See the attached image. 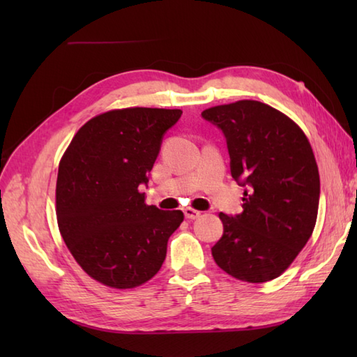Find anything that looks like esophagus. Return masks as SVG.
Segmentation results:
<instances>
[{
    "label": "esophagus",
    "instance_id": "1",
    "mask_svg": "<svg viewBox=\"0 0 357 357\" xmlns=\"http://www.w3.org/2000/svg\"><path fill=\"white\" fill-rule=\"evenodd\" d=\"M184 215L187 219H198L201 216V211L199 210H195L192 207H185L184 208Z\"/></svg>",
    "mask_w": 357,
    "mask_h": 357
}]
</instances>
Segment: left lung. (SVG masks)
Instances as JSON below:
<instances>
[{"mask_svg": "<svg viewBox=\"0 0 357 357\" xmlns=\"http://www.w3.org/2000/svg\"><path fill=\"white\" fill-rule=\"evenodd\" d=\"M202 118L224 132L231 176L247 187L241 215L219 213L224 234L213 259L244 282L276 279L316 225L321 181L313 149L293 119L259 101L215 105Z\"/></svg>", "mask_w": 357, "mask_h": 357, "instance_id": "8db88e82", "label": "left lung"}]
</instances>
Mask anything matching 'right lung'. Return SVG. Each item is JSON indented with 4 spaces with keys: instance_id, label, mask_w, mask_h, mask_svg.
I'll use <instances>...</instances> for the list:
<instances>
[{
    "instance_id": "add662e5",
    "label": "right lung",
    "mask_w": 357,
    "mask_h": 357,
    "mask_svg": "<svg viewBox=\"0 0 357 357\" xmlns=\"http://www.w3.org/2000/svg\"><path fill=\"white\" fill-rule=\"evenodd\" d=\"M179 109L128 107L89 119L59 161L56 219L67 248L87 275L118 290L139 287L162 267L181 210L147 206V184L162 136Z\"/></svg>"
}]
</instances>
